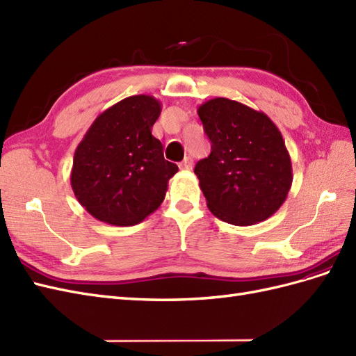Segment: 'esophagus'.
Returning <instances> with one entry per match:
<instances>
[{
	"label": "esophagus",
	"instance_id": "esophagus-1",
	"mask_svg": "<svg viewBox=\"0 0 356 356\" xmlns=\"http://www.w3.org/2000/svg\"><path fill=\"white\" fill-rule=\"evenodd\" d=\"M179 168L180 170H191V168H193V159H191V158H185L184 161H181L180 163H179Z\"/></svg>",
	"mask_w": 356,
	"mask_h": 356
}]
</instances>
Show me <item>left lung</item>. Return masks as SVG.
<instances>
[{
    "instance_id": "1",
    "label": "left lung",
    "mask_w": 356,
    "mask_h": 356,
    "mask_svg": "<svg viewBox=\"0 0 356 356\" xmlns=\"http://www.w3.org/2000/svg\"><path fill=\"white\" fill-rule=\"evenodd\" d=\"M197 113L212 143L211 154L194 170L209 211L233 225L268 220L286 202L293 180L277 124L227 97L207 100Z\"/></svg>"
}]
</instances>
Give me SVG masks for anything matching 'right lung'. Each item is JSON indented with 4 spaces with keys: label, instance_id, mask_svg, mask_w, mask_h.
Masks as SVG:
<instances>
[{
    "label": "right lung",
    "instance_id": "1",
    "mask_svg": "<svg viewBox=\"0 0 356 356\" xmlns=\"http://www.w3.org/2000/svg\"><path fill=\"white\" fill-rule=\"evenodd\" d=\"M161 102L149 95L126 97L100 113L74 154L70 185L96 220L117 227L140 224L161 206L179 171L163 159L152 135Z\"/></svg>",
    "mask_w": 356,
    "mask_h": 356
}]
</instances>
